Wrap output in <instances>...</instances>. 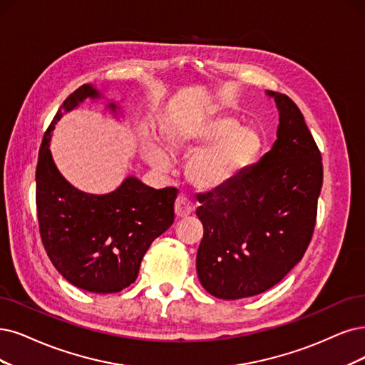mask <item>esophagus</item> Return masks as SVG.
<instances>
[{
	"instance_id": "1",
	"label": "esophagus",
	"mask_w": 365,
	"mask_h": 365,
	"mask_svg": "<svg viewBox=\"0 0 365 365\" xmlns=\"http://www.w3.org/2000/svg\"><path fill=\"white\" fill-rule=\"evenodd\" d=\"M174 212L178 218H186L187 215H191V212H192L191 201L187 200L185 195H179L174 203Z\"/></svg>"
}]
</instances>
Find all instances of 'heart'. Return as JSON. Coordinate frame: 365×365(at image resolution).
Segmentation results:
<instances>
[{"label":"heart","mask_w":365,"mask_h":365,"mask_svg":"<svg viewBox=\"0 0 365 365\" xmlns=\"http://www.w3.org/2000/svg\"><path fill=\"white\" fill-rule=\"evenodd\" d=\"M207 143L211 145L197 152L186 167L187 179L205 191L220 190L235 180L257 160L263 148L260 133L251 128H242L233 117L217 118L192 128H178L167 137L171 153L194 152ZM145 153L156 167L167 165L165 155L155 144H148Z\"/></svg>","instance_id":"1"}]
</instances>
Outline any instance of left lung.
I'll list each match as a JSON object with an SVG mask.
<instances>
[{"mask_svg": "<svg viewBox=\"0 0 365 365\" xmlns=\"http://www.w3.org/2000/svg\"><path fill=\"white\" fill-rule=\"evenodd\" d=\"M267 94L279 110L271 150L230 183L197 197L205 228L197 274L220 299L274 287L304 257L314 233L323 183L320 150L296 103L282 93Z\"/></svg>", "mask_w": 365, "mask_h": 365, "instance_id": "8db88e82", "label": "left lung"}]
</instances>
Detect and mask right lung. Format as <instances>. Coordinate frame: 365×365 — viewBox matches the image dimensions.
Masks as SVG:
<instances>
[{"label": "right lung", "mask_w": 365, "mask_h": 365, "mask_svg": "<svg viewBox=\"0 0 365 365\" xmlns=\"http://www.w3.org/2000/svg\"><path fill=\"white\" fill-rule=\"evenodd\" d=\"M86 98H99V93L88 84L76 88L43 135L36 168L38 232L49 260L71 284L91 293H117L137 279L145 251L171 227L179 191L153 190L128 178L114 192L93 195L67 182L52 160L51 133L61 111L73 110Z\"/></svg>", "instance_id": "add662e5"}]
</instances>
